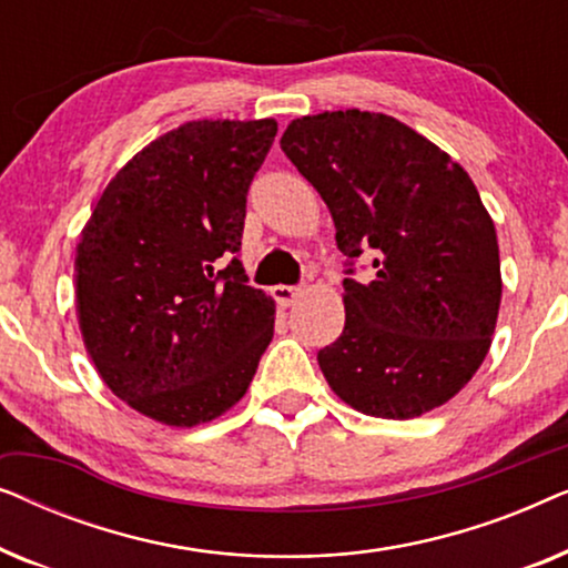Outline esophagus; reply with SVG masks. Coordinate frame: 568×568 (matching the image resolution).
<instances>
[{
  "label": "esophagus",
  "instance_id": "34e87169",
  "mask_svg": "<svg viewBox=\"0 0 568 568\" xmlns=\"http://www.w3.org/2000/svg\"><path fill=\"white\" fill-rule=\"evenodd\" d=\"M271 294H274V300L278 302V307H292L294 302H297V297L302 294L300 286H286V284H278L271 290Z\"/></svg>",
  "mask_w": 568,
  "mask_h": 568
}]
</instances>
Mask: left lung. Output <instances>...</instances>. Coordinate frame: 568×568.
Returning <instances> with one entry per match:
<instances>
[{
	"label": "left lung",
	"mask_w": 568,
	"mask_h": 568,
	"mask_svg": "<svg viewBox=\"0 0 568 568\" xmlns=\"http://www.w3.org/2000/svg\"><path fill=\"white\" fill-rule=\"evenodd\" d=\"M282 150L315 185L369 284L344 278V333L317 352L331 390L379 418L455 398L484 364L501 305L494 220L470 175L385 113L325 111L286 126Z\"/></svg>",
	"instance_id": "left-lung-1"
}]
</instances>
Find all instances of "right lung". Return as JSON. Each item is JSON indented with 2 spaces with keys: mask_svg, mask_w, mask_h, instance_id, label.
Segmentation results:
<instances>
[{
  "mask_svg": "<svg viewBox=\"0 0 568 568\" xmlns=\"http://www.w3.org/2000/svg\"><path fill=\"white\" fill-rule=\"evenodd\" d=\"M276 121L204 119L123 165L84 224L77 317L98 375L168 426L222 416L247 393L276 305L240 263L245 201Z\"/></svg>",
  "mask_w": 568,
  "mask_h": 568,
  "instance_id": "add662e5",
  "label": "right lung"
}]
</instances>
